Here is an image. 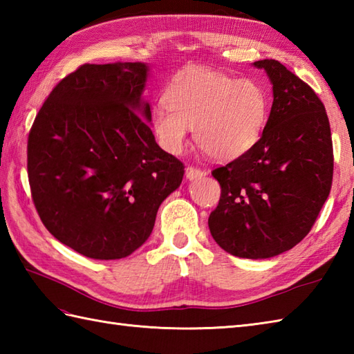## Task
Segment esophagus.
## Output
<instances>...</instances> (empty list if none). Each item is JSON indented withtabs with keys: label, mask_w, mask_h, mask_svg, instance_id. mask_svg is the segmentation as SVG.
<instances>
[{
	"label": "esophagus",
	"mask_w": 354,
	"mask_h": 354,
	"mask_svg": "<svg viewBox=\"0 0 354 354\" xmlns=\"http://www.w3.org/2000/svg\"><path fill=\"white\" fill-rule=\"evenodd\" d=\"M204 175H205L204 170H201L198 167H193V165H190V167L185 169V176H187V179H190V181H193V179L202 178Z\"/></svg>",
	"instance_id": "34e87169"
}]
</instances>
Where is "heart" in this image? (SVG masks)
Masks as SVG:
<instances>
[{
    "label": "heart",
    "mask_w": 354,
    "mask_h": 354,
    "mask_svg": "<svg viewBox=\"0 0 354 354\" xmlns=\"http://www.w3.org/2000/svg\"><path fill=\"white\" fill-rule=\"evenodd\" d=\"M164 104L150 117L160 146L181 153L189 127L194 141L214 160L230 161L251 150L269 117L266 89L252 79L205 68L178 73L164 93Z\"/></svg>",
    "instance_id": "b5f03b06"
}]
</instances>
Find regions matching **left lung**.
I'll return each instance as SVG.
<instances>
[{"label": "left lung", "mask_w": 354, "mask_h": 354, "mask_svg": "<svg viewBox=\"0 0 354 354\" xmlns=\"http://www.w3.org/2000/svg\"><path fill=\"white\" fill-rule=\"evenodd\" d=\"M270 79L274 102L251 150L212 175L221 199L208 227L222 250L269 259L309 234L333 179V142L324 104L313 89L274 59L254 62Z\"/></svg>", "instance_id": "obj_1"}]
</instances>
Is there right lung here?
Segmentation results:
<instances>
[{
	"instance_id": "obj_1",
	"label": "right lung",
	"mask_w": 354,
	"mask_h": 354,
	"mask_svg": "<svg viewBox=\"0 0 354 354\" xmlns=\"http://www.w3.org/2000/svg\"><path fill=\"white\" fill-rule=\"evenodd\" d=\"M141 62L84 64L53 88L27 142L32 199L59 242L95 260L131 255L184 164L156 145Z\"/></svg>"
}]
</instances>
